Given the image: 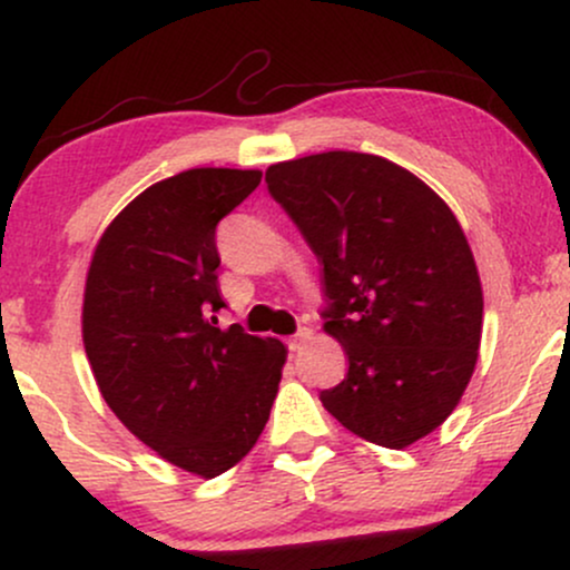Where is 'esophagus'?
<instances>
[{"instance_id":"1","label":"esophagus","mask_w":570,"mask_h":570,"mask_svg":"<svg viewBox=\"0 0 570 570\" xmlns=\"http://www.w3.org/2000/svg\"><path fill=\"white\" fill-rule=\"evenodd\" d=\"M313 337V330H307V326H303V330L297 332V335L289 337V351H299L303 348V343H307V340Z\"/></svg>"}]
</instances>
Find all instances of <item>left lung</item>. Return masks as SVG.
<instances>
[{"mask_svg": "<svg viewBox=\"0 0 570 570\" xmlns=\"http://www.w3.org/2000/svg\"><path fill=\"white\" fill-rule=\"evenodd\" d=\"M265 181L322 263L324 332L348 356L326 412L383 448L423 440L461 402L482 337L455 214L407 168L345 149L276 163Z\"/></svg>", "mask_w": 570, "mask_h": 570, "instance_id": "8db88e82", "label": "left lung"}]
</instances>
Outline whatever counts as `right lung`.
<instances>
[{
    "mask_svg": "<svg viewBox=\"0 0 570 570\" xmlns=\"http://www.w3.org/2000/svg\"><path fill=\"white\" fill-rule=\"evenodd\" d=\"M263 171L189 168L147 187L98 238L82 343L104 402L174 466L219 476L263 434L278 394L281 340L219 330L222 217Z\"/></svg>",
    "mask_w": 570,
    "mask_h": 570,
    "instance_id": "add662e5",
    "label": "right lung"
}]
</instances>
